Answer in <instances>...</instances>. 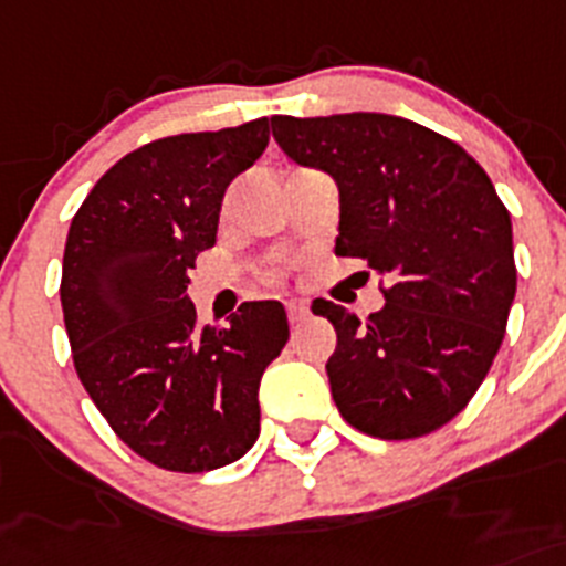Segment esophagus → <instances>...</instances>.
I'll return each instance as SVG.
<instances>
[{"label": "esophagus", "instance_id": "34e87169", "mask_svg": "<svg viewBox=\"0 0 566 566\" xmlns=\"http://www.w3.org/2000/svg\"><path fill=\"white\" fill-rule=\"evenodd\" d=\"M310 318V304L307 301H301V298H295V301H290L287 304V321L293 326H298V324H304V321Z\"/></svg>", "mask_w": 566, "mask_h": 566}]
</instances>
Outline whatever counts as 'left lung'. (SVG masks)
<instances>
[{"label": "left lung", "mask_w": 566, "mask_h": 566, "mask_svg": "<svg viewBox=\"0 0 566 566\" xmlns=\"http://www.w3.org/2000/svg\"><path fill=\"white\" fill-rule=\"evenodd\" d=\"M301 167L335 178L337 256L388 282L366 321L318 298L337 332L326 363L343 419L405 441L455 419L489 374L516 293L511 214L485 170L447 136L390 114L271 116Z\"/></svg>", "instance_id": "left-lung-1"}]
</instances>
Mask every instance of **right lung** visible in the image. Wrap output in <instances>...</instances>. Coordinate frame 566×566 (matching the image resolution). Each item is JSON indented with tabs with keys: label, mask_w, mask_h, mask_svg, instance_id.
<instances>
[{
	"label": "right lung",
	"mask_w": 566,
	"mask_h": 566,
	"mask_svg": "<svg viewBox=\"0 0 566 566\" xmlns=\"http://www.w3.org/2000/svg\"><path fill=\"white\" fill-rule=\"evenodd\" d=\"M268 147V119L156 139L111 167L72 218L61 307L83 388L136 455L211 472L259 438V379L290 337L279 301L195 324V256L218 240L226 187Z\"/></svg>",
	"instance_id": "1"
}]
</instances>
